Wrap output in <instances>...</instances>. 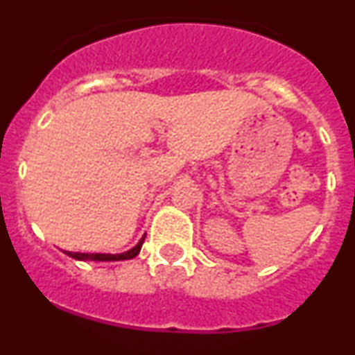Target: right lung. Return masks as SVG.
<instances>
[{
  "mask_svg": "<svg viewBox=\"0 0 355 355\" xmlns=\"http://www.w3.org/2000/svg\"><path fill=\"white\" fill-rule=\"evenodd\" d=\"M144 239L139 242L137 245L132 247L130 250L127 252H121V254H80V252H68V256L75 257L78 261H85V259H91V261H123V259H132V257L137 256L141 252V247Z\"/></svg>",
  "mask_w": 355,
  "mask_h": 355,
  "instance_id": "obj_1",
  "label": "right lung"
}]
</instances>
